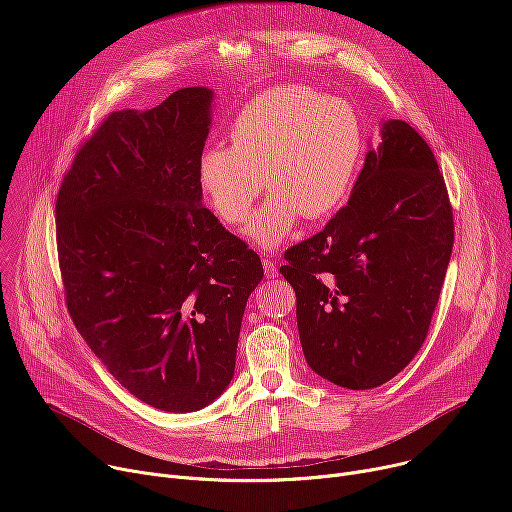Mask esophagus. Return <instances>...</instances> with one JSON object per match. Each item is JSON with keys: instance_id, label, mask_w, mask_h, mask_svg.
Returning a JSON list of instances; mask_svg holds the SVG:
<instances>
[{"instance_id": "34e87169", "label": "esophagus", "mask_w": 512, "mask_h": 512, "mask_svg": "<svg viewBox=\"0 0 512 512\" xmlns=\"http://www.w3.org/2000/svg\"><path fill=\"white\" fill-rule=\"evenodd\" d=\"M263 271H265V275H267L269 279L277 275V267H275V263H273L271 259H263Z\"/></svg>"}]
</instances>
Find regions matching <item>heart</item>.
I'll list each match as a JSON object with an SVG mask.
<instances>
[{
    "instance_id": "1",
    "label": "heart",
    "mask_w": 512,
    "mask_h": 512,
    "mask_svg": "<svg viewBox=\"0 0 512 512\" xmlns=\"http://www.w3.org/2000/svg\"><path fill=\"white\" fill-rule=\"evenodd\" d=\"M362 158V129L354 109L306 87H277L251 99L229 127V148L198 160V182L229 227L243 225L261 188L267 202L245 235L273 251L308 221L330 214L348 196ZM264 184H260V178Z\"/></svg>"
}]
</instances>
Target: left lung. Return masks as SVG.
<instances>
[{
  "instance_id": "obj_1",
  "label": "left lung",
  "mask_w": 512,
  "mask_h": 512,
  "mask_svg": "<svg viewBox=\"0 0 512 512\" xmlns=\"http://www.w3.org/2000/svg\"><path fill=\"white\" fill-rule=\"evenodd\" d=\"M352 194L279 273L296 291L304 356L322 379L379 387L421 348L454 245L444 176L405 121H381Z\"/></svg>"
}]
</instances>
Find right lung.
I'll list each match as a JSON object with an SVG mask.
<instances>
[{"mask_svg":"<svg viewBox=\"0 0 512 512\" xmlns=\"http://www.w3.org/2000/svg\"><path fill=\"white\" fill-rule=\"evenodd\" d=\"M212 101V89L188 87L111 113L56 198L72 322L121 387L170 413L204 409L229 387L263 279L257 253L202 206Z\"/></svg>","mask_w":512,"mask_h":512,"instance_id":"add662e5","label":"right lung"}]
</instances>
